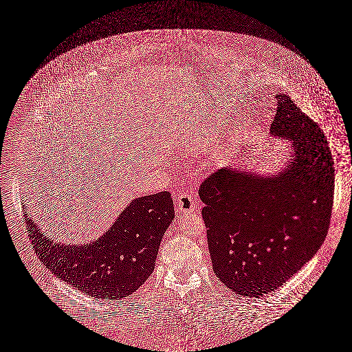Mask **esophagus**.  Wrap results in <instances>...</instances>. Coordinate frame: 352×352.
I'll return each mask as SVG.
<instances>
[{"label": "esophagus", "mask_w": 352, "mask_h": 352, "mask_svg": "<svg viewBox=\"0 0 352 352\" xmlns=\"http://www.w3.org/2000/svg\"><path fill=\"white\" fill-rule=\"evenodd\" d=\"M196 206L197 204H196L194 196L188 192H182V194L178 195L175 199V210L179 214L192 213L196 209Z\"/></svg>", "instance_id": "esophagus-1"}]
</instances>
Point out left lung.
I'll return each instance as SVG.
<instances>
[{
    "mask_svg": "<svg viewBox=\"0 0 352 352\" xmlns=\"http://www.w3.org/2000/svg\"><path fill=\"white\" fill-rule=\"evenodd\" d=\"M270 131L292 140L294 158L276 177L221 168L200 184L209 254L231 291L258 298L282 286L327 238L334 161L325 133L287 95H277Z\"/></svg>",
    "mask_w": 352,
    "mask_h": 352,
    "instance_id": "obj_1",
    "label": "left lung"
}]
</instances>
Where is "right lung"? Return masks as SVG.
<instances>
[{"instance_id":"1","label":"right lung","mask_w":352,"mask_h":352,"mask_svg":"<svg viewBox=\"0 0 352 352\" xmlns=\"http://www.w3.org/2000/svg\"><path fill=\"white\" fill-rule=\"evenodd\" d=\"M174 219L171 195L138 197L96 242L60 245L37 230L27 231L34 250L50 272L98 299H122L138 290L155 269L164 232Z\"/></svg>"}]
</instances>
